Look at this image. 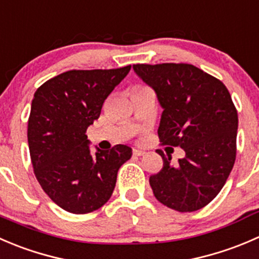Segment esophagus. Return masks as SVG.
<instances>
[{
  "instance_id": "obj_1",
  "label": "esophagus",
  "mask_w": 259,
  "mask_h": 259,
  "mask_svg": "<svg viewBox=\"0 0 259 259\" xmlns=\"http://www.w3.org/2000/svg\"><path fill=\"white\" fill-rule=\"evenodd\" d=\"M132 153H133V156H135V157H140V156L145 155L146 152H145V151H142V150H138V148H133Z\"/></svg>"
}]
</instances>
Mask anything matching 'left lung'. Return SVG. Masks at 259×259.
I'll return each mask as SVG.
<instances>
[{
    "mask_svg": "<svg viewBox=\"0 0 259 259\" xmlns=\"http://www.w3.org/2000/svg\"><path fill=\"white\" fill-rule=\"evenodd\" d=\"M133 70L163 109L160 141L185 151L174 165L157 150L163 167L150 176L153 195L174 210H199L219 194L234 165L238 113L232 97L219 79L191 64H136Z\"/></svg>",
    "mask_w": 259,
    "mask_h": 259,
    "instance_id": "obj_1",
    "label": "left lung"
}]
</instances>
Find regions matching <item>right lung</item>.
Instances as JSON below:
<instances>
[{
    "label": "right lung",
    "mask_w": 259,
    "mask_h": 259,
    "mask_svg": "<svg viewBox=\"0 0 259 259\" xmlns=\"http://www.w3.org/2000/svg\"><path fill=\"white\" fill-rule=\"evenodd\" d=\"M131 70H69L49 79L34 94L27 141L35 176L64 210L87 214L103 206L119 167L132 148L117 145L92 153L85 132L99 118L104 101Z\"/></svg>",
    "instance_id": "add662e5"
}]
</instances>
